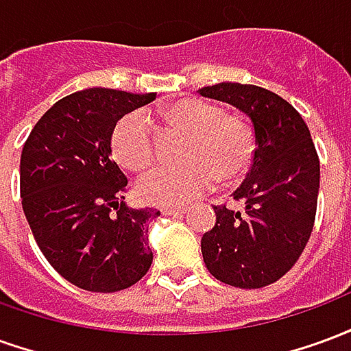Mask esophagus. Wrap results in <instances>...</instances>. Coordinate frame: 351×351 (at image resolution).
Instances as JSON below:
<instances>
[{
	"label": "esophagus",
	"instance_id": "esophagus-1",
	"mask_svg": "<svg viewBox=\"0 0 351 351\" xmlns=\"http://www.w3.org/2000/svg\"><path fill=\"white\" fill-rule=\"evenodd\" d=\"M161 213L165 216H182L186 213V206H163Z\"/></svg>",
	"mask_w": 351,
	"mask_h": 351
}]
</instances>
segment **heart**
<instances>
[{
    "label": "heart",
    "instance_id": "heart-1",
    "mask_svg": "<svg viewBox=\"0 0 351 351\" xmlns=\"http://www.w3.org/2000/svg\"><path fill=\"white\" fill-rule=\"evenodd\" d=\"M165 122L190 131L182 165H158L138 180V195L150 205L176 206L210 190L220 180H235L250 167L254 133L243 118L226 114L208 101L186 97L163 110ZM112 154L122 167L143 171L156 158L150 122L141 112L118 120L112 131Z\"/></svg>",
    "mask_w": 351,
    "mask_h": 351
}]
</instances>
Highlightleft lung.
<instances>
[{"instance_id": "8db88e82", "label": "left lung", "mask_w": 351, "mask_h": 351, "mask_svg": "<svg viewBox=\"0 0 351 351\" xmlns=\"http://www.w3.org/2000/svg\"><path fill=\"white\" fill-rule=\"evenodd\" d=\"M199 93L243 110L256 138L250 171L233 193L244 213L214 206L216 226L201 239L206 269L229 286H269L297 263L314 228L316 146L302 116L271 90L220 82Z\"/></svg>"}]
</instances>
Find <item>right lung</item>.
<instances>
[{
  "mask_svg": "<svg viewBox=\"0 0 351 351\" xmlns=\"http://www.w3.org/2000/svg\"><path fill=\"white\" fill-rule=\"evenodd\" d=\"M154 99V92H75L41 116L22 148L27 223L49 263L80 289L120 291L152 265L146 221L160 210L123 203L128 178L110 160V138L123 114Z\"/></svg>",
  "mask_w": 351,
  "mask_h": 351,
  "instance_id": "obj_1",
  "label": "right lung"
}]
</instances>
